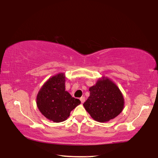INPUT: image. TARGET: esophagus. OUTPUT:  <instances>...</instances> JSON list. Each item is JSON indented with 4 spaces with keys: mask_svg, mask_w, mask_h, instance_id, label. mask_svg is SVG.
<instances>
[{
    "mask_svg": "<svg viewBox=\"0 0 158 158\" xmlns=\"http://www.w3.org/2000/svg\"><path fill=\"white\" fill-rule=\"evenodd\" d=\"M80 100H81V103H84L85 102V97H81V98H80Z\"/></svg>",
    "mask_w": 158,
    "mask_h": 158,
    "instance_id": "obj_1",
    "label": "esophagus"
}]
</instances>
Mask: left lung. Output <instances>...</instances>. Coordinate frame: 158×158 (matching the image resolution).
Here are the masks:
<instances>
[{
	"label": "left lung",
	"instance_id": "left-lung-1",
	"mask_svg": "<svg viewBox=\"0 0 158 158\" xmlns=\"http://www.w3.org/2000/svg\"><path fill=\"white\" fill-rule=\"evenodd\" d=\"M89 91L90 96L84 106L95 121L106 122L121 114L124 105L123 96L111 80H99Z\"/></svg>",
	"mask_w": 158,
	"mask_h": 158
}]
</instances>
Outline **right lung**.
Returning a JSON list of instances; mask_svg holds the SVG:
<instances>
[{"label": "right lung", "mask_w": 158, "mask_h": 158, "mask_svg": "<svg viewBox=\"0 0 158 158\" xmlns=\"http://www.w3.org/2000/svg\"><path fill=\"white\" fill-rule=\"evenodd\" d=\"M65 77L60 73L45 83L37 96V105L47 118L56 123L65 121L71 111L81 104L65 91Z\"/></svg>", "instance_id": "1"}]
</instances>
